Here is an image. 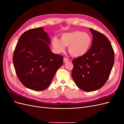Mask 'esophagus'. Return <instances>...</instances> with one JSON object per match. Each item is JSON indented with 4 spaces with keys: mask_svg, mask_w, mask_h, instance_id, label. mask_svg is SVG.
Here are the masks:
<instances>
[{
    "mask_svg": "<svg viewBox=\"0 0 124 124\" xmlns=\"http://www.w3.org/2000/svg\"><path fill=\"white\" fill-rule=\"evenodd\" d=\"M69 61V59L68 58H66V57H64V58H63V62H68Z\"/></svg>",
    "mask_w": 124,
    "mask_h": 124,
    "instance_id": "esophagus-1",
    "label": "esophagus"
}]
</instances>
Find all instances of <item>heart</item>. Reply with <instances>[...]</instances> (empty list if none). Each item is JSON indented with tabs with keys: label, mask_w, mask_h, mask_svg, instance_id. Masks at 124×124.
Segmentation results:
<instances>
[{
	"label": "heart",
	"mask_w": 124,
	"mask_h": 124,
	"mask_svg": "<svg viewBox=\"0 0 124 124\" xmlns=\"http://www.w3.org/2000/svg\"><path fill=\"white\" fill-rule=\"evenodd\" d=\"M92 38L88 33L80 31L64 33L61 39L54 38L52 45L56 53H62L66 46H69V53L75 57H80L85 54L92 44Z\"/></svg>",
	"instance_id": "obj_1"
}]
</instances>
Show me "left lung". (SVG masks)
<instances>
[{
  "mask_svg": "<svg viewBox=\"0 0 124 124\" xmlns=\"http://www.w3.org/2000/svg\"><path fill=\"white\" fill-rule=\"evenodd\" d=\"M93 36L91 47L84 55L72 61L71 75L75 83L85 92L102 87L109 78L114 62V52L107 37L89 29Z\"/></svg>",
  "mask_w": 124,
  "mask_h": 124,
  "instance_id": "obj_1",
  "label": "left lung"
}]
</instances>
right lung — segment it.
I'll use <instances>...</instances> for the list:
<instances>
[{
  "mask_svg": "<svg viewBox=\"0 0 124 124\" xmlns=\"http://www.w3.org/2000/svg\"><path fill=\"white\" fill-rule=\"evenodd\" d=\"M50 39L42 27L24 32L14 51L13 65L18 79L25 87L41 91L48 87L63 63L62 55L52 53Z\"/></svg>",
  "mask_w": 124,
  "mask_h": 124,
  "instance_id": "right-lung-1",
  "label": "right lung"
}]
</instances>
